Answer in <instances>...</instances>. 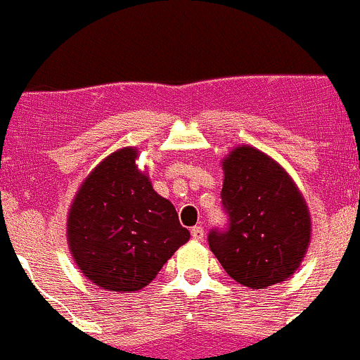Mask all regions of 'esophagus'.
Listing matches in <instances>:
<instances>
[{
  "label": "esophagus",
  "mask_w": 360,
  "mask_h": 360,
  "mask_svg": "<svg viewBox=\"0 0 360 360\" xmlns=\"http://www.w3.org/2000/svg\"><path fill=\"white\" fill-rule=\"evenodd\" d=\"M191 236H192V240H195V241L202 240V236H205V229H202L201 226L192 227V229H191Z\"/></svg>",
  "instance_id": "1"
}]
</instances>
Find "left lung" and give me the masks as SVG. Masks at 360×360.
I'll return each mask as SVG.
<instances>
[{
	"instance_id": "left-lung-1",
	"label": "left lung",
	"mask_w": 360,
	"mask_h": 360,
	"mask_svg": "<svg viewBox=\"0 0 360 360\" xmlns=\"http://www.w3.org/2000/svg\"><path fill=\"white\" fill-rule=\"evenodd\" d=\"M220 198L227 215L208 245L227 275L250 289L283 282L300 268L309 243L304 198L285 169L254 147L224 159Z\"/></svg>"
}]
</instances>
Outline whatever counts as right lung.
I'll return each mask as SVG.
<instances>
[{"label": "right lung", "instance_id": "add662e5", "mask_svg": "<svg viewBox=\"0 0 360 360\" xmlns=\"http://www.w3.org/2000/svg\"><path fill=\"white\" fill-rule=\"evenodd\" d=\"M136 148L105 159L82 184L68 217V243L80 271L113 292L143 289L187 243L168 199L134 165Z\"/></svg>", "mask_w": 360, "mask_h": 360}]
</instances>
